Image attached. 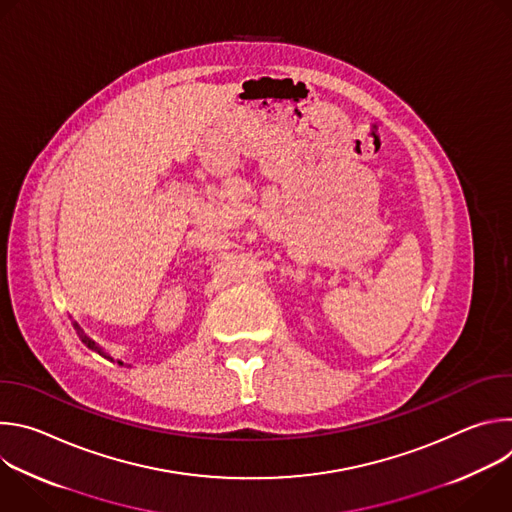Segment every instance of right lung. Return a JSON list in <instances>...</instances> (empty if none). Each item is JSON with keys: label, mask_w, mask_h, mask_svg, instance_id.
Listing matches in <instances>:
<instances>
[{"label": "right lung", "mask_w": 512, "mask_h": 512, "mask_svg": "<svg viewBox=\"0 0 512 512\" xmlns=\"http://www.w3.org/2000/svg\"><path fill=\"white\" fill-rule=\"evenodd\" d=\"M75 328H77V330H79V334H81V340H83V342H85V344H87V346H89V348H91V350H95V352H99V354H101V356H105V358H111V356H109V354H107V352H103V348H99V346H97V344H95V342H93V340H91V338H87V336H85V334H83V332H81V328H79V326H77V324H75ZM119 364H121V362H119Z\"/></svg>", "instance_id": "right-lung-1"}]
</instances>
